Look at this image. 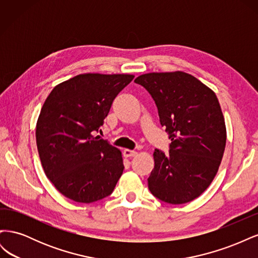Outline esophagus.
I'll list each match as a JSON object with an SVG mask.
<instances>
[{"label": "esophagus", "mask_w": 258, "mask_h": 258, "mask_svg": "<svg viewBox=\"0 0 258 258\" xmlns=\"http://www.w3.org/2000/svg\"><path fill=\"white\" fill-rule=\"evenodd\" d=\"M124 157H134V156L137 155V152L136 151H132V150H128V148H126V150H123L122 152Z\"/></svg>", "instance_id": "1"}]
</instances>
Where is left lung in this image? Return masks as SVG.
<instances>
[{
    "label": "left lung",
    "instance_id": "1",
    "mask_svg": "<svg viewBox=\"0 0 258 258\" xmlns=\"http://www.w3.org/2000/svg\"><path fill=\"white\" fill-rule=\"evenodd\" d=\"M135 82L150 92L171 140L169 154L154 152L148 188L171 205L196 199L212 183L225 151L226 126L216 95L181 71L147 73Z\"/></svg>",
    "mask_w": 258,
    "mask_h": 258
}]
</instances>
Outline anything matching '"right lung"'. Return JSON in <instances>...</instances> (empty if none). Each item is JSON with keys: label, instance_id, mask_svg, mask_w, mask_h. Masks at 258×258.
Segmentation results:
<instances>
[{"label": "right lung", "instance_id": "1", "mask_svg": "<svg viewBox=\"0 0 258 258\" xmlns=\"http://www.w3.org/2000/svg\"><path fill=\"white\" fill-rule=\"evenodd\" d=\"M130 74L86 73L57 85L36 122V145L45 174L76 202L91 204L113 192L123 171L121 152L101 131Z\"/></svg>", "mask_w": 258, "mask_h": 258}]
</instances>
